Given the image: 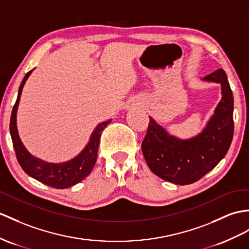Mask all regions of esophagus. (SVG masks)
<instances>
[{
	"label": "esophagus",
	"instance_id": "1",
	"mask_svg": "<svg viewBox=\"0 0 249 249\" xmlns=\"http://www.w3.org/2000/svg\"><path fill=\"white\" fill-rule=\"evenodd\" d=\"M138 105H137V102H131V104H129V106H128V107L129 108H131V107H136Z\"/></svg>",
	"mask_w": 249,
	"mask_h": 249
}]
</instances>
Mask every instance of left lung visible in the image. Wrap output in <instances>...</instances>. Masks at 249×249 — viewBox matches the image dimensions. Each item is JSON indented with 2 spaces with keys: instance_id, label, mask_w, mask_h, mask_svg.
I'll return each instance as SVG.
<instances>
[{
  "instance_id": "obj_1",
  "label": "left lung",
  "mask_w": 249,
  "mask_h": 249,
  "mask_svg": "<svg viewBox=\"0 0 249 249\" xmlns=\"http://www.w3.org/2000/svg\"><path fill=\"white\" fill-rule=\"evenodd\" d=\"M203 80L220 83L222 89V99L203 131L180 139L150 117L142 143L150 170L177 185L192 184L211 171L228 152L233 137V96L226 72L219 69Z\"/></svg>"
}]
</instances>
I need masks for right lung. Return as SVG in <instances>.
I'll return each mask as SVG.
<instances>
[{
    "instance_id": "add662e5",
    "label": "right lung",
    "mask_w": 249,
    "mask_h": 249,
    "mask_svg": "<svg viewBox=\"0 0 249 249\" xmlns=\"http://www.w3.org/2000/svg\"><path fill=\"white\" fill-rule=\"evenodd\" d=\"M33 71L34 70L29 71L25 77L23 78L19 88V92H18V98L10 117V135L11 139H13L17 160L19 161L23 170L29 177L41 181L42 184L56 188V189H65V188L80 183L93 170V167L97 160V153H98L101 132L111 123L112 119H107V121H104V123L96 126L92 135L89 137L88 144L74 159L64 162L53 163L35 157L24 147L17 128V112L18 107H19L22 89Z\"/></svg>"
}]
</instances>
